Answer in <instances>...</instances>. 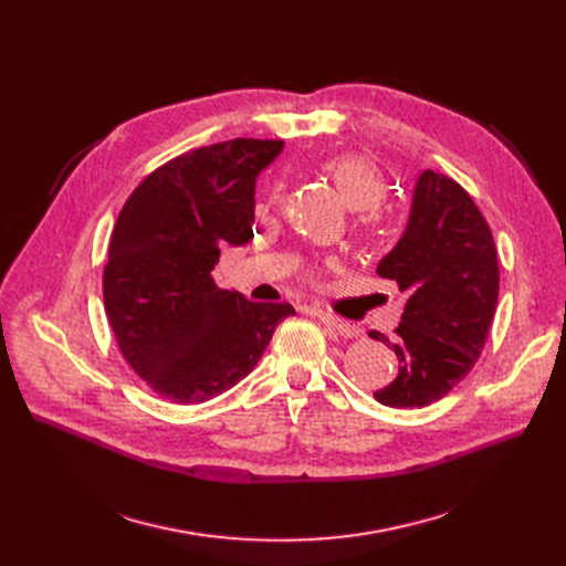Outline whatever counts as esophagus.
<instances>
[{
	"mask_svg": "<svg viewBox=\"0 0 566 566\" xmlns=\"http://www.w3.org/2000/svg\"><path fill=\"white\" fill-rule=\"evenodd\" d=\"M310 314L316 316L333 335H339V337H353L355 335V328H353L350 323H346V321H342V318H337L333 314H325L321 310H310Z\"/></svg>",
	"mask_w": 566,
	"mask_h": 566,
	"instance_id": "1",
	"label": "esophagus"
}]
</instances>
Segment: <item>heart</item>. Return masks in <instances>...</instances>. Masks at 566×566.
Listing matches in <instances>:
<instances>
[{
    "label": "heart",
    "instance_id": "1",
    "mask_svg": "<svg viewBox=\"0 0 566 566\" xmlns=\"http://www.w3.org/2000/svg\"><path fill=\"white\" fill-rule=\"evenodd\" d=\"M321 171L337 186L339 195L350 208H363V222L374 224L378 220V203L385 197V178L380 169L365 156L339 154L321 160ZM280 203V190L268 197V206Z\"/></svg>",
    "mask_w": 566,
    "mask_h": 566
}]
</instances>
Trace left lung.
<instances>
[{"label":"left lung","mask_w":566,"mask_h":566,"mask_svg":"<svg viewBox=\"0 0 566 566\" xmlns=\"http://www.w3.org/2000/svg\"><path fill=\"white\" fill-rule=\"evenodd\" d=\"M408 295L390 342L397 378L374 397L390 408H422L448 395L480 360L497 305L493 233L454 178L427 169L412 192L403 235L376 268Z\"/></svg>","instance_id":"obj_1"}]
</instances>
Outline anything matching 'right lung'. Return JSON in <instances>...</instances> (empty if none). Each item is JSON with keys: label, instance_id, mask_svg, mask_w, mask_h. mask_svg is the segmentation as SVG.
Listing matches in <instances>:
<instances>
[{"label": "right lung", "instance_id": "obj_1", "mask_svg": "<svg viewBox=\"0 0 566 566\" xmlns=\"http://www.w3.org/2000/svg\"><path fill=\"white\" fill-rule=\"evenodd\" d=\"M282 139L192 148L133 190L116 218L103 298L135 374L163 399L201 403L243 380L289 303H252L211 275L220 248L252 238L254 186Z\"/></svg>", "mask_w": 566, "mask_h": 566}]
</instances>
